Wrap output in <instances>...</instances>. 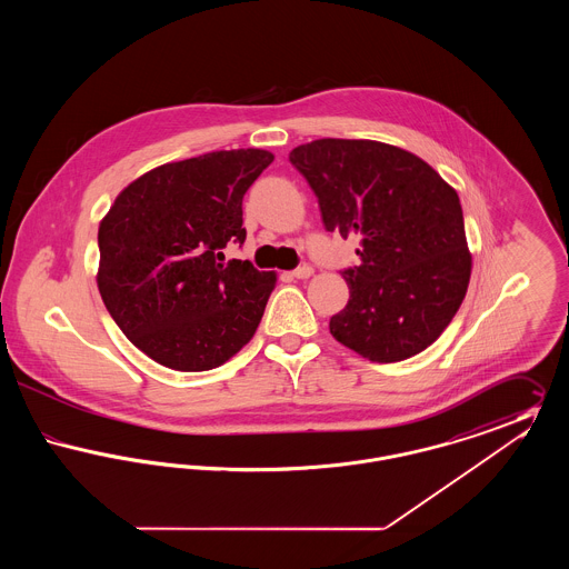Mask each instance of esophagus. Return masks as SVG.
<instances>
[{
	"instance_id": "34e87169",
	"label": "esophagus",
	"mask_w": 569,
	"mask_h": 569,
	"mask_svg": "<svg viewBox=\"0 0 569 569\" xmlns=\"http://www.w3.org/2000/svg\"><path fill=\"white\" fill-rule=\"evenodd\" d=\"M313 274V269L311 267H307V264H302V267H298L292 271V277H297V279H309Z\"/></svg>"
}]
</instances>
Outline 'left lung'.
Instances as JSON below:
<instances>
[{
	"label": "left lung",
	"mask_w": 569,
	"mask_h": 569,
	"mask_svg": "<svg viewBox=\"0 0 569 569\" xmlns=\"http://www.w3.org/2000/svg\"><path fill=\"white\" fill-rule=\"evenodd\" d=\"M328 232L356 237L358 267L330 335L362 358L399 362L452 322L469 286L459 193L413 153L376 140L322 138L290 151Z\"/></svg>",
	"instance_id": "obj_1"
}]
</instances>
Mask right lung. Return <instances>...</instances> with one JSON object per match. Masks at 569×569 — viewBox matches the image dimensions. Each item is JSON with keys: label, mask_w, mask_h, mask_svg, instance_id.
I'll return each instance as SVG.
<instances>
[{"label": "right lung", "mask_w": 569, "mask_h": 569, "mask_svg": "<svg viewBox=\"0 0 569 569\" xmlns=\"http://www.w3.org/2000/svg\"><path fill=\"white\" fill-rule=\"evenodd\" d=\"M272 162L262 149L163 163L121 191L98 230V288L140 352L174 371H209L249 343L274 272L223 262L243 244V196Z\"/></svg>", "instance_id": "1"}]
</instances>
